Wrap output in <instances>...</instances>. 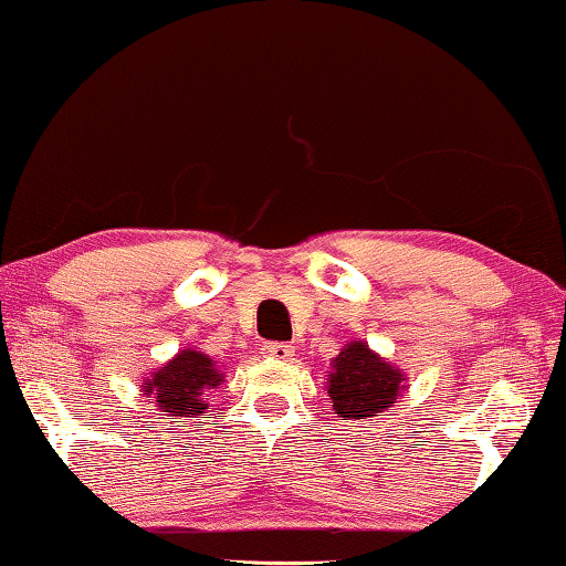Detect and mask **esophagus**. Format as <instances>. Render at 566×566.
<instances>
[{
	"instance_id": "34e87169",
	"label": "esophagus",
	"mask_w": 566,
	"mask_h": 566,
	"mask_svg": "<svg viewBox=\"0 0 566 566\" xmlns=\"http://www.w3.org/2000/svg\"><path fill=\"white\" fill-rule=\"evenodd\" d=\"M264 354L274 361H290L294 356V346H290V344H269V346H264Z\"/></svg>"
}]
</instances>
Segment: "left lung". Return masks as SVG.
<instances>
[{
  "mask_svg": "<svg viewBox=\"0 0 566 566\" xmlns=\"http://www.w3.org/2000/svg\"><path fill=\"white\" fill-rule=\"evenodd\" d=\"M405 371L381 359L364 340H348L331 361L328 397L340 420H366L387 412L405 392Z\"/></svg>",
  "mask_w": 566,
  "mask_h": 566,
  "instance_id": "1",
  "label": "left lung"
}]
</instances>
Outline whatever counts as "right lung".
<instances>
[{
  "mask_svg": "<svg viewBox=\"0 0 566 566\" xmlns=\"http://www.w3.org/2000/svg\"><path fill=\"white\" fill-rule=\"evenodd\" d=\"M226 381L220 364L197 348H181L174 359L148 371L140 381L143 395L169 418H195L210 408V392Z\"/></svg>",
  "mask_w": 566,
  "mask_h": 566,
  "instance_id": "1",
  "label": "right lung"
}]
</instances>
